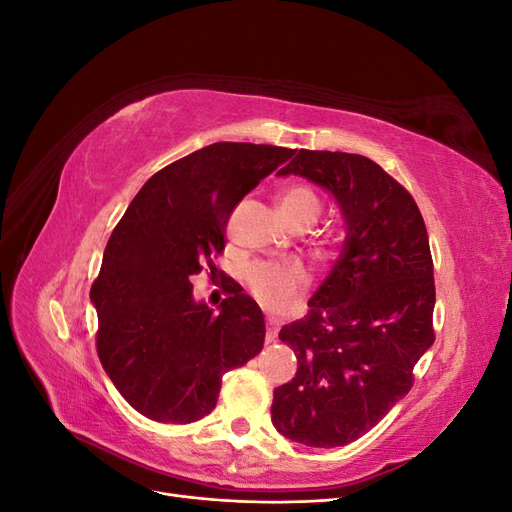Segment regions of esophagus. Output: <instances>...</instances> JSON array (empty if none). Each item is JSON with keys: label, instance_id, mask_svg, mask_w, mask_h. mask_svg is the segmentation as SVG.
<instances>
[{"label": "esophagus", "instance_id": "1", "mask_svg": "<svg viewBox=\"0 0 512 512\" xmlns=\"http://www.w3.org/2000/svg\"><path fill=\"white\" fill-rule=\"evenodd\" d=\"M277 327H280V320L277 318H267V344H271V342H275V337H277Z\"/></svg>", "mask_w": 512, "mask_h": 512}]
</instances>
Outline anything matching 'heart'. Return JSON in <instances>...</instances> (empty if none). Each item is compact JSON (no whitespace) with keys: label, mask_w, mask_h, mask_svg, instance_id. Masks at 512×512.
<instances>
[{"label":"heart","mask_w":512,"mask_h":512,"mask_svg":"<svg viewBox=\"0 0 512 512\" xmlns=\"http://www.w3.org/2000/svg\"><path fill=\"white\" fill-rule=\"evenodd\" d=\"M280 211L290 226H312L322 200L312 185L290 183L280 194ZM245 284L262 305L284 309L305 290L307 273L297 260H258L245 269Z\"/></svg>","instance_id":"b5f03b06"}]
</instances>
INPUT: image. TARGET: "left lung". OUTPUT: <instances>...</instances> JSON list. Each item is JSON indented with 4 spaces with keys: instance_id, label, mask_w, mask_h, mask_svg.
I'll return each mask as SVG.
<instances>
[{
    "instance_id": "1",
    "label": "left lung",
    "mask_w": 512,
    "mask_h": 512,
    "mask_svg": "<svg viewBox=\"0 0 512 512\" xmlns=\"http://www.w3.org/2000/svg\"><path fill=\"white\" fill-rule=\"evenodd\" d=\"M277 175L327 188L346 241L307 316L280 331L299 367L273 391L271 421L305 446H344L408 395L414 365L436 339L427 228L412 194L365 156L299 149Z\"/></svg>"
}]
</instances>
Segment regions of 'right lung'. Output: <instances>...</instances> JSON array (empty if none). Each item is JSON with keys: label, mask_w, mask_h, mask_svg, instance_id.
<instances>
[{"label": "right lung", "mask_w": 512, "mask_h": 512, "mask_svg": "<svg viewBox=\"0 0 512 512\" xmlns=\"http://www.w3.org/2000/svg\"><path fill=\"white\" fill-rule=\"evenodd\" d=\"M292 153L254 143L198 149L158 170L108 239L91 284L96 348L123 399L151 421L183 425L207 416L226 371L262 350L258 303L226 284L213 314L194 303L190 277L224 252L232 209Z\"/></svg>", "instance_id": "obj_1"}]
</instances>
